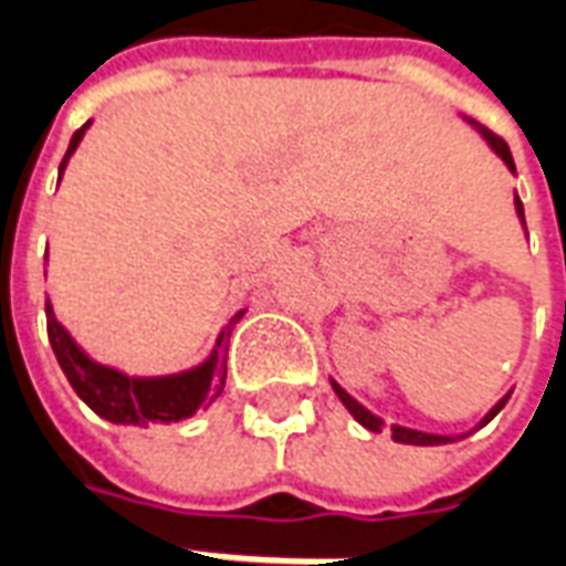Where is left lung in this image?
<instances>
[{
    "instance_id": "left-lung-1",
    "label": "left lung",
    "mask_w": 566,
    "mask_h": 566,
    "mask_svg": "<svg viewBox=\"0 0 566 566\" xmlns=\"http://www.w3.org/2000/svg\"><path fill=\"white\" fill-rule=\"evenodd\" d=\"M461 117H463V120H467V124H470V127L475 129V133H479V136H482V139H485V145L491 150H494V154H497L500 160H503V166H506V169H510V172L515 175V163H512V154H510V148H506V142L500 139V136H494V133L482 127V124H475L473 117H467V115H461ZM515 214H518V221H522L524 233H527V223H524V206H522V199H518V193H515ZM331 385H333V391H336V397L343 400L345 409H348V412L355 416L357 424H364V427H367V430H373V433H379L381 427H385V421H381V418L376 416V412H369L367 406L357 403L355 397L345 391L339 381L331 379ZM506 400H510V394H506V397H500L497 403L491 406V412H488V416L473 427V430H479V427H485L488 421H491V418L497 416L500 409L506 406ZM473 430H470V433H473ZM391 433H394V442H403V446H446V442H454V437H439V433H424V430H412V427H400V424H391ZM458 439H461V437H458Z\"/></svg>"
}]
</instances>
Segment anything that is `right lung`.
<instances>
[{"mask_svg":"<svg viewBox=\"0 0 566 566\" xmlns=\"http://www.w3.org/2000/svg\"><path fill=\"white\" fill-rule=\"evenodd\" d=\"M91 127V120L72 136L69 150L63 163H60V178L66 169L69 157L75 154V148L84 139V133ZM48 312V339L54 348L60 367L66 373L69 385L75 388L84 403L91 406L93 412L112 424H172V421H185L197 409L214 403V397L223 391V381H227V345H230V333H233L235 321L245 315L235 312L230 324L218 333V343L211 348V355L185 373H172V376H129L124 369L108 367L93 360L84 348H81L72 333L56 321L54 306L51 300L44 303Z\"/></svg>","mask_w":566,"mask_h":566,"instance_id":"1","label":"right lung"}]
</instances>
